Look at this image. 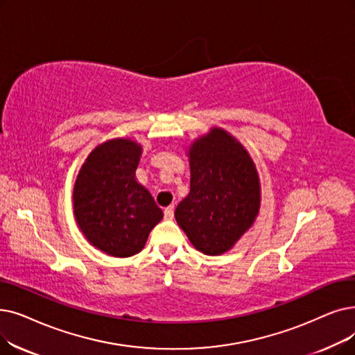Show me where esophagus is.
<instances>
[{"label": "esophagus", "mask_w": 355, "mask_h": 355, "mask_svg": "<svg viewBox=\"0 0 355 355\" xmlns=\"http://www.w3.org/2000/svg\"><path fill=\"white\" fill-rule=\"evenodd\" d=\"M164 216H165V219H173V218H174V206H168V207H165V210H164Z\"/></svg>", "instance_id": "34e87169"}]
</instances>
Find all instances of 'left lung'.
<instances>
[{"instance_id":"1","label":"left lung","mask_w":355,"mask_h":355,"mask_svg":"<svg viewBox=\"0 0 355 355\" xmlns=\"http://www.w3.org/2000/svg\"><path fill=\"white\" fill-rule=\"evenodd\" d=\"M190 193L175 220L194 248L206 255L229 251L259 211V178L250 153L235 137L213 128L189 149Z\"/></svg>"}]
</instances>
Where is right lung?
I'll list each match as a JSON object with an SVG mask.
<instances>
[{"label":"right lung","mask_w":355,"mask_h":355,"mask_svg":"<svg viewBox=\"0 0 355 355\" xmlns=\"http://www.w3.org/2000/svg\"><path fill=\"white\" fill-rule=\"evenodd\" d=\"M142 146L130 139L98 145L83 164L73 186V213L88 242L107 255L141 252L164 218L135 171Z\"/></svg>","instance_id":"right-lung-1"}]
</instances>
